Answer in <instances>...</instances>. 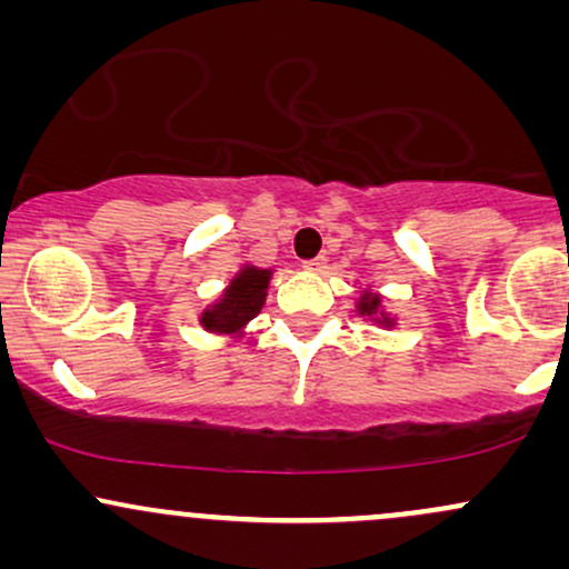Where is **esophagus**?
Listing matches in <instances>:
<instances>
[{
    "instance_id": "obj_1",
    "label": "esophagus",
    "mask_w": 569,
    "mask_h": 569,
    "mask_svg": "<svg viewBox=\"0 0 569 569\" xmlns=\"http://www.w3.org/2000/svg\"><path fill=\"white\" fill-rule=\"evenodd\" d=\"M323 267H326V257H316L310 259V262H305V270L310 272H323Z\"/></svg>"
}]
</instances>
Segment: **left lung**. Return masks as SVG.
Here are the masks:
<instances>
[{"label":"left lung","mask_w":569,"mask_h":569,"mask_svg":"<svg viewBox=\"0 0 569 569\" xmlns=\"http://www.w3.org/2000/svg\"><path fill=\"white\" fill-rule=\"evenodd\" d=\"M358 312H361V316H367V318H375V323H380V326H393V318H390L388 312L382 310L380 293L363 291V297L358 299Z\"/></svg>","instance_id":"left-lung-1"}]
</instances>
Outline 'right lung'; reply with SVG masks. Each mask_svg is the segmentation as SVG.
Segmentation results:
<instances>
[{
    "label": "right lung",
    "mask_w": 569,
    "mask_h": 569,
    "mask_svg": "<svg viewBox=\"0 0 569 569\" xmlns=\"http://www.w3.org/2000/svg\"><path fill=\"white\" fill-rule=\"evenodd\" d=\"M272 270L243 264L221 297L200 312V326L213 335H240L248 321L259 316L270 289Z\"/></svg>",
    "instance_id": "1"
}]
</instances>
